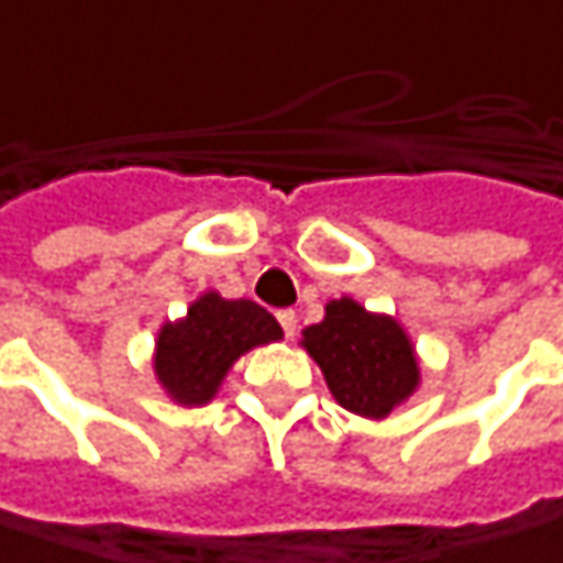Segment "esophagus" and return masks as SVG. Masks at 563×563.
I'll use <instances>...</instances> for the list:
<instances>
[{"mask_svg":"<svg viewBox=\"0 0 563 563\" xmlns=\"http://www.w3.org/2000/svg\"><path fill=\"white\" fill-rule=\"evenodd\" d=\"M277 320H280L283 333H286V340H292L296 336V323H299V318H296V311H280L277 314Z\"/></svg>","mask_w":563,"mask_h":563,"instance_id":"34e87169","label":"esophagus"}]
</instances>
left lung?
<instances>
[{"instance_id":"8db88e82","label":"left lung","mask_w":563,"mask_h":563,"mask_svg":"<svg viewBox=\"0 0 563 563\" xmlns=\"http://www.w3.org/2000/svg\"><path fill=\"white\" fill-rule=\"evenodd\" d=\"M301 349L318 361L342 408L367 420L389 417L420 386V361L405 327L349 296L327 301L323 320L301 330Z\"/></svg>"}]
</instances>
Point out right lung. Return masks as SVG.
<instances>
[{
	"label": "right lung",
	"mask_w": 563,
	"mask_h": 563,
	"mask_svg": "<svg viewBox=\"0 0 563 563\" xmlns=\"http://www.w3.org/2000/svg\"><path fill=\"white\" fill-rule=\"evenodd\" d=\"M277 340H283L280 323L258 301L223 299L208 289L184 318L162 323L152 367L170 401L196 408L218 396L223 377L245 352Z\"/></svg>",
	"instance_id": "obj_1"
}]
</instances>
